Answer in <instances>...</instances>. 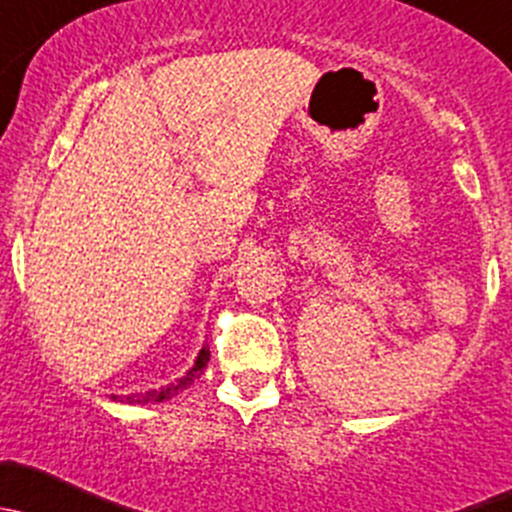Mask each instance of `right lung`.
Wrapping results in <instances>:
<instances>
[{
    "label": "right lung",
    "instance_id": "1",
    "mask_svg": "<svg viewBox=\"0 0 512 512\" xmlns=\"http://www.w3.org/2000/svg\"><path fill=\"white\" fill-rule=\"evenodd\" d=\"M207 362H209V347L204 345L192 370L184 374V377H179L177 382L167 384V387H162V389H152V392H145V394H128V397H118V394H113V399H120V402H128V404H155V402H162V399H172L175 394L182 392V389H187L189 384H192L194 379L204 372Z\"/></svg>",
    "mask_w": 512,
    "mask_h": 512
}]
</instances>
